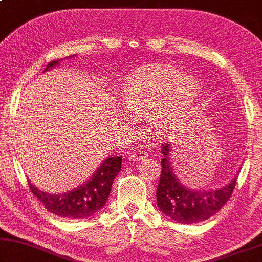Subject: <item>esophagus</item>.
I'll use <instances>...</instances> for the list:
<instances>
[{"label": "esophagus", "mask_w": 262, "mask_h": 262, "mask_svg": "<svg viewBox=\"0 0 262 262\" xmlns=\"http://www.w3.org/2000/svg\"><path fill=\"white\" fill-rule=\"evenodd\" d=\"M146 158V156H145V153L143 152H134V153H132L130 154V158L129 159L132 160V161H140V160H142V159H145Z\"/></svg>", "instance_id": "34e87169"}]
</instances>
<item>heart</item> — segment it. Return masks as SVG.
<instances>
[{"label":"heart","instance_id":"obj_1","mask_svg":"<svg viewBox=\"0 0 262 262\" xmlns=\"http://www.w3.org/2000/svg\"><path fill=\"white\" fill-rule=\"evenodd\" d=\"M200 91L198 80L168 65L143 68L123 84V105L133 116L147 115L149 130L161 139L174 134ZM130 122V117H124Z\"/></svg>","mask_w":262,"mask_h":262}]
</instances>
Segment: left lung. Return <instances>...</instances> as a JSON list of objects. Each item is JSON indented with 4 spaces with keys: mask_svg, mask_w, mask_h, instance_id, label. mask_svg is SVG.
I'll list each match as a JSON object with an SVG mask.
<instances>
[{
    "mask_svg": "<svg viewBox=\"0 0 262 262\" xmlns=\"http://www.w3.org/2000/svg\"><path fill=\"white\" fill-rule=\"evenodd\" d=\"M172 143L161 147V174L157 190L158 208L177 223L192 224L208 220L229 200L237 174L226 185L215 190H194L186 186L176 174L171 161ZM238 173V172H237Z\"/></svg>",
    "mask_w": 262,
    "mask_h": 262,
    "instance_id": "obj_1",
    "label": "left lung"
}]
</instances>
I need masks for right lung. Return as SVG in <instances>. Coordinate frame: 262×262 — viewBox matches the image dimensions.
<instances>
[{"label": "right lung", "mask_w": 262, "mask_h": 262, "mask_svg": "<svg viewBox=\"0 0 262 262\" xmlns=\"http://www.w3.org/2000/svg\"><path fill=\"white\" fill-rule=\"evenodd\" d=\"M60 60L51 61L43 72L56 68ZM121 163L122 157L105 158L101 163V166L96 169L86 182L66 192L47 193L33 185L31 180L29 187L35 197L39 198L45 208L53 215L68 220L89 219L105 205L114 179L121 169Z\"/></svg>", "instance_id": "obj_1"}]
</instances>
